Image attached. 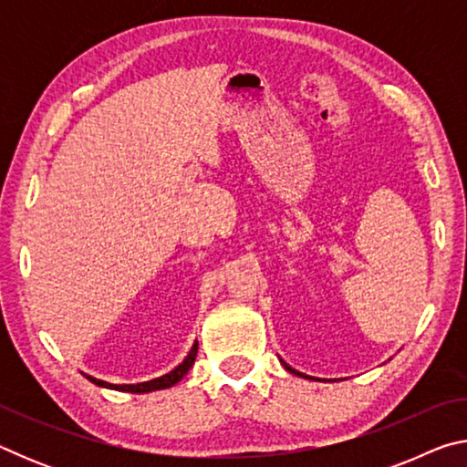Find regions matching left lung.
I'll return each instance as SVG.
<instances>
[{"mask_svg":"<svg viewBox=\"0 0 467 467\" xmlns=\"http://www.w3.org/2000/svg\"><path fill=\"white\" fill-rule=\"evenodd\" d=\"M284 367H286V370H290V373H295V375H300V373H296V370H295V368H290V367L286 365V362H284Z\"/></svg>","mask_w":467,"mask_h":467,"instance_id":"left-lung-1","label":"left lung"}]
</instances>
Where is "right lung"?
I'll use <instances>...</instances> for the list:
<instances>
[{"mask_svg": "<svg viewBox=\"0 0 467 467\" xmlns=\"http://www.w3.org/2000/svg\"><path fill=\"white\" fill-rule=\"evenodd\" d=\"M195 357H197V342L193 344L192 352L187 354V358L181 362L175 370H171V373L158 377V379H152V381L138 383V385H110V383L100 381V379H94L90 375H86V379L99 387H107V389H117V391H130V393H148V391H156V389H167V387H172L175 383H179L181 379L187 375V370L192 368Z\"/></svg>", "mask_w": 467, "mask_h": 467, "instance_id": "1", "label": "right lung"}]
</instances>
